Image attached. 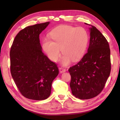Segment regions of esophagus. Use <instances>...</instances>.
I'll return each instance as SVG.
<instances>
[{
  "label": "esophagus",
  "mask_w": 120,
  "mask_h": 120,
  "mask_svg": "<svg viewBox=\"0 0 120 120\" xmlns=\"http://www.w3.org/2000/svg\"><path fill=\"white\" fill-rule=\"evenodd\" d=\"M59 71L60 73H63L64 72L66 71V69L65 68H64V67H60L59 68Z\"/></svg>",
  "instance_id": "34e87169"
}]
</instances>
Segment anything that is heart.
Listing matches in <instances>:
<instances>
[{
	"label": "heart",
	"mask_w": 120,
	"mask_h": 120,
	"mask_svg": "<svg viewBox=\"0 0 120 120\" xmlns=\"http://www.w3.org/2000/svg\"><path fill=\"white\" fill-rule=\"evenodd\" d=\"M53 41L45 38L42 47L49 58L56 62L61 55V49L64 54L62 59L63 64L67 65L71 60L77 61L82 57L88 43V34L82 27H75L61 25L54 28L50 34Z\"/></svg>",
	"instance_id": "b5f03b06"
}]
</instances>
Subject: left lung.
I'll list each match as a JSON object with an SVG mask.
<instances>
[{"label":"left lung","instance_id":"left-lung-1","mask_svg":"<svg viewBox=\"0 0 120 120\" xmlns=\"http://www.w3.org/2000/svg\"><path fill=\"white\" fill-rule=\"evenodd\" d=\"M88 25L91 26L88 51L68 70L72 94L80 99H90L100 94L111 69L108 42L96 27Z\"/></svg>","mask_w":120,"mask_h":120}]
</instances>
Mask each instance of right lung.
<instances>
[{
  "mask_svg": "<svg viewBox=\"0 0 120 120\" xmlns=\"http://www.w3.org/2000/svg\"><path fill=\"white\" fill-rule=\"evenodd\" d=\"M50 22L27 26L14 39L10 51L11 72L22 95L33 100L50 96L52 82L59 74L57 65L42 52L39 35Z\"/></svg>",
  "mask_w": 120,
  "mask_h": 120,
  "instance_id": "1",
  "label": "right lung"
}]
</instances>
